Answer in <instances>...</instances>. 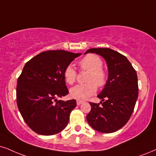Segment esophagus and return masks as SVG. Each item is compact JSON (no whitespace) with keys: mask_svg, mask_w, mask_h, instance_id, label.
Segmentation results:
<instances>
[{"mask_svg":"<svg viewBox=\"0 0 156 156\" xmlns=\"http://www.w3.org/2000/svg\"><path fill=\"white\" fill-rule=\"evenodd\" d=\"M76 103H77V105L79 106V105H80V104H82L83 103V101H79V100H78V101H77Z\"/></svg>","mask_w":156,"mask_h":156,"instance_id":"34e87169","label":"esophagus"}]
</instances>
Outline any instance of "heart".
<instances>
[{"mask_svg":"<svg viewBox=\"0 0 156 156\" xmlns=\"http://www.w3.org/2000/svg\"><path fill=\"white\" fill-rule=\"evenodd\" d=\"M80 68L83 70H87L88 73L86 84L77 85L70 88V95L78 100H86L90 97L97 90V86L104 87L108 80V75L102 68L103 60L98 55L89 54L85 56L79 62ZM63 76L67 83L72 85L76 82L77 72L71 66L65 68Z\"/></svg>","mask_w":156,"mask_h":156,"instance_id":"b5f03b06","label":"heart"}]
</instances>
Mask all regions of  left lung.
Instances as JSON below:
<instances>
[{
    "label": "left lung",
    "instance_id": "left-lung-1",
    "mask_svg": "<svg viewBox=\"0 0 156 156\" xmlns=\"http://www.w3.org/2000/svg\"><path fill=\"white\" fill-rule=\"evenodd\" d=\"M101 55L108 66L109 77L98 95L101 105L90 102L91 109L88 123L100 133L119 130L129 121L138 96V83L135 70L123 55L109 48H91L86 51Z\"/></svg>",
    "mask_w": 156,
    "mask_h": 156
}]
</instances>
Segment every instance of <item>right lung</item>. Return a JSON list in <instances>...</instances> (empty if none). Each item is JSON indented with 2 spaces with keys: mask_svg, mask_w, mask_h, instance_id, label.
Wrapping results in <instances>:
<instances>
[{
  "mask_svg": "<svg viewBox=\"0 0 156 156\" xmlns=\"http://www.w3.org/2000/svg\"><path fill=\"white\" fill-rule=\"evenodd\" d=\"M80 53L48 50L39 53L23 67L18 78V108L27 125L37 134L52 135L66 127L75 99L58 100L68 94L65 68Z\"/></svg>",
  "mask_w": 156,
  "mask_h": 156,
  "instance_id": "1",
  "label": "right lung"
}]
</instances>
